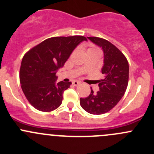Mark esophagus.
<instances>
[{
	"label": "esophagus",
	"instance_id": "1",
	"mask_svg": "<svg viewBox=\"0 0 154 154\" xmlns=\"http://www.w3.org/2000/svg\"><path fill=\"white\" fill-rule=\"evenodd\" d=\"M80 82H79V81H75H75H73L72 82V85H75V86H77V85H79L80 84Z\"/></svg>",
	"mask_w": 154,
	"mask_h": 154
}]
</instances>
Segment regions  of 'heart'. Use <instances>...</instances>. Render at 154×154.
Instances as JSON below:
<instances>
[{"mask_svg":"<svg viewBox=\"0 0 154 154\" xmlns=\"http://www.w3.org/2000/svg\"><path fill=\"white\" fill-rule=\"evenodd\" d=\"M88 51H100V50L97 49V48H94V47H93V46H91L90 48H88Z\"/></svg>","mask_w":154,"mask_h":154,"instance_id":"1","label":"heart"}]
</instances>
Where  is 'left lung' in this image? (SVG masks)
Listing matches in <instances>:
<instances>
[{"instance_id": "left-lung-1", "label": "left lung", "mask_w": 154, "mask_h": 154, "mask_svg": "<svg viewBox=\"0 0 154 154\" xmlns=\"http://www.w3.org/2000/svg\"><path fill=\"white\" fill-rule=\"evenodd\" d=\"M88 38L102 48L104 79L99 81V91H91L88 97L80 98V105L88 112L100 115L109 112L123 97L128 83L129 66L124 54L108 41L97 37Z\"/></svg>"}]
</instances>
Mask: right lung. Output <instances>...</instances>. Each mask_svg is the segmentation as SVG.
I'll return each mask as SVG.
<instances>
[{"mask_svg":"<svg viewBox=\"0 0 154 154\" xmlns=\"http://www.w3.org/2000/svg\"><path fill=\"white\" fill-rule=\"evenodd\" d=\"M83 41H87L86 38L79 35L50 38L25 54L20 71V84L35 109L50 112L60 106L63 94L72 83L56 82V73Z\"/></svg>","mask_w":154,"mask_h":154,"instance_id":"obj_1","label":"right lung"}]
</instances>
